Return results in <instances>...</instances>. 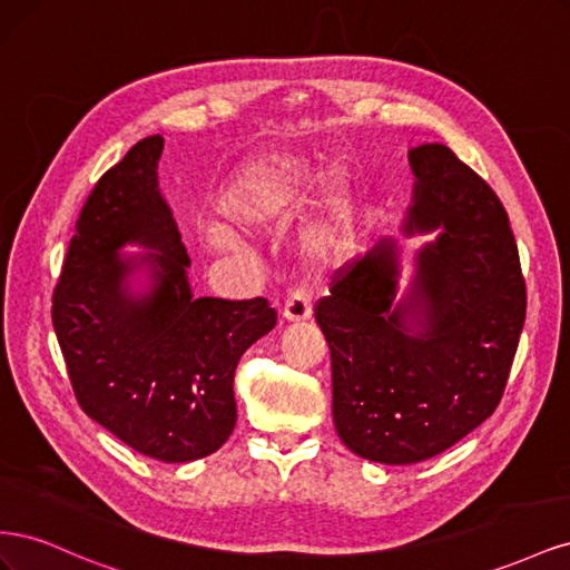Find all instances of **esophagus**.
<instances>
[{"label": "esophagus", "mask_w": 570, "mask_h": 570, "mask_svg": "<svg viewBox=\"0 0 570 570\" xmlns=\"http://www.w3.org/2000/svg\"><path fill=\"white\" fill-rule=\"evenodd\" d=\"M312 314H314V289L308 285H295L285 299L283 316L289 323H302L312 318Z\"/></svg>", "instance_id": "esophagus-1"}]
</instances>
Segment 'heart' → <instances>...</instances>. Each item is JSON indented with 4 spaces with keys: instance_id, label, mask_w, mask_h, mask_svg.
<instances>
[{
    "instance_id": "1",
    "label": "heart",
    "mask_w": 570,
    "mask_h": 570,
    "mask_svg": "<svg viewBox=\"0 0 570 570\" xmlns=\"http://www.w3.org/2000/svg\"><path fill=\"white\" fill-rule=\"evenodd\" d=\"M318 176L312 159L302 151L283 149L256 157L233 176L218 197V212L233 230L254 233L268 230L281 223L306 195ZM325 218L312 230V245L323 252H335L352 237V206L344 197L342 180H335L323 199ZM214 247L230 243L228 233L209 237Z\"/></svg>"
}]
</instances>
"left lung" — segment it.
Returning <instances> with one entry per match:
<instances>
[{
    "label": "left lung",
    "mask_w": 570,
    "mask_h": 570,
    "mask_svg": "<svg viewBox=\"0 0 570 570\" xmlns=\"http://www.w3.org/2000/svg\"><path fill=\"white\" fill-rule=\"evenodd\" d=\"M416 176L404 230H442L419 252L394 306L396 252L381 243L342 266L316 321L331 347L333 419L358 456L416 463L492 416L525 323V278L494 189L444 145L409 151ZM413 315L423 334L409 336Z\"/></svg>",
    "instance_id": "left-lung-1"
}]
</instances>
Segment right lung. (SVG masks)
Masks as SVG:
<instances>
[{"mask_svg":"<svg viewBox=\"0 0 570 570\" xmlns=\"http://www.w3.org/2000/svg\"><path fill=\"white\" fill-rule=\"evenodd\" d=\"M161 149V135L145 137L85 199L51 323L80 409L135 452L180 463L230 438L235 368L278 314L264 297H193L189 256L157 185ZM128 242L158 252L146 257L155 287L140 301L125 289L134 265L117 256Z\"/></svg>","mask_w":570,"mask_h":570,"instance_id":"obj_1","label":"right lung"}]
</instances>
